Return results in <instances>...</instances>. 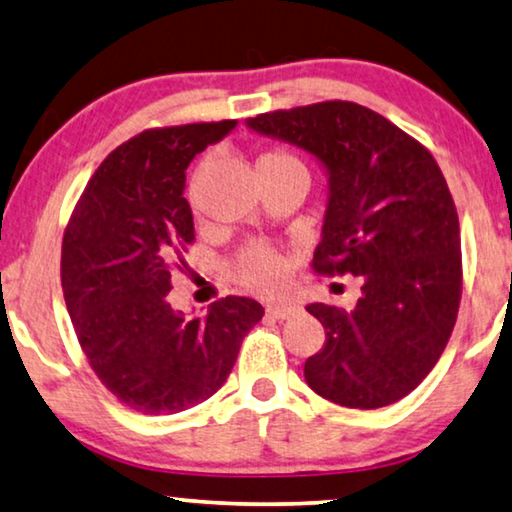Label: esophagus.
<instances>
[{
    "mask_svg": "<svg viewBox=\"0 0 512 512\" xmlns=\"http://www.w3.org/2000/svg\"><path fill=\"white\" fill-rule=\"evenodd\" d=\"M296 305H292V303H280V305H269V308H266V312H269V315L273 317V319H289L292 315H296Z\"/></svg>",
    "mask_w": 512,
    "mask_h": 512,
    "instance_id": "obj_1",
    "label": "esophagus"
}]
</instances>
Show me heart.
<instances>
[{"label":"heart","instance_id":"heart-1","mask_svg":"<svg viewBox=\"0 0 512 512\" xmlns=\"http://www.w3.org/2000/svg\"><path fill=\"white\" fill-rule=\"evenodd\" d=\"M259 163H280L289 167H301V160L289 154V151H269L259 158ZM257 163V165H259ZM195 207V202H193ZM236 276H239L248 287L259 289V292H273L285 280V259L276 250L266 246H250L243 250L236 259Z\"/></svg>","mask_w":512,"mask_h":512}]
</instances>
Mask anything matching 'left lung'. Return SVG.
<instances>
[{
  "label": "left lung",
  "mask_w": 512,
  "mask_h": 512,
  "mask_svg": "<svg viewBox=\"0 0 512 512\" xmlns=\"http://www.w3.org/2000/svg\"><path fill=\"white\" fill-rule=\"evenodd\" d=\"M246 126L324 167L315 271L361 278L352 310L308 305L326 342L305 361V381L352 409L402 400L439 361L460 308V220L437 160L381 114L347 101L266 112Z\"/></svg>",
  "instance_id": "1"
}]
</instances>
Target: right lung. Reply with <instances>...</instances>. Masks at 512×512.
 I'll return each mask as SVG.
<instances>
[{"label":"right lung","instance_id":"right-lung-1","mask_svg":"<svg viewBox=\"0 0 512 512\" xmlns=\"http://www.w3.org/2000/svg\"><path fill=\"white\" fill-rule=\"evenodd\" d=\"M236 128H154L112 151L87 183L61 246V287L91 370L140 414H179L209 400L262 319L253 299L225 296L204 317L174 310L170 266L195 239L186 167Z\"/></svg>","mask_w":512,"mask_h":512}]
</instances>
